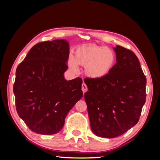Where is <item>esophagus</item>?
Wrapping results in <instances>:
<instances>
[{
    "instance_id": "1",
    "label": "esophagus",
    "mask_w": 160,
    "mask_h": 160,
    "mask_svg": "<svg viewBox=\"0 0 160 160\" xmlns=\"http://www.w3.org/2000/svg\"><path fill=\"white\" fill-rule=\"evenodd\" d=\"M82 90L83 92V94H85L87 91H88V87L85 83L82 84Z\"/></svg>"
}]
</instances>
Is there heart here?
<instances>
[{
	"instance_id": "b5f03b06",
	"label": "heart",
	"mask_w": 160,
	"mask_h": 160,
	"mask_svg": "<svg viewBox=\"0 0 160 160\" xmlns=\"http://www.w3.org/2000/svg\"><path fill=\"white\" fill-rule=\"evenodd\" d=\"M116 54L112 49L102 46H82L70 58L68 66L73 71H78V66H85V73L93 79H100L109 73L116 63Z\"/></svg>"
}]
</instances>
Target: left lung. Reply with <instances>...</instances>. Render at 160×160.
<instances>
[{
  "label": "left lung",
  "instance_id": "obj_1",
  "mask_svg": "<svg viewBox=\"0 0 160 160\" xmlns=\"http://www.w3.org/2000/svg\"><path fill=\"white\" fill-rule=\"evenodd\" d=\"M116 63L106 76L84 79V94L91 129L97 136L113 138L138 122L146 99V80L132 51L116 45Z\"/></svg>",
  "mask_w": 160,
  "mask_h": 160
}]
</instances>
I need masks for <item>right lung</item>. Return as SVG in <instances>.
I'll use <instances>...</instances> for the list:
<instances>
[{"mask_svg":"<svg viewBox=\"0 0 160 160\" xmlns=\"http://www.w3.org/2000/svg\"><path fill=\"white\" fill-rule=\"evenodd\" d=\"M69 44L56 39L38 43L18 65L13 92L16 110L29 128L52 135L63 128L69 111L82 98V80L67 81Z\"/></svg>","mask_w":160,"mask_h":160,"instance_id":"right-lung-1","label":"right lung"}]
</instances>
